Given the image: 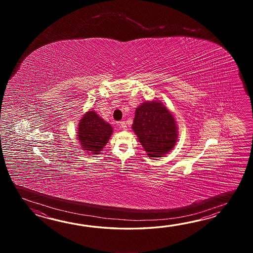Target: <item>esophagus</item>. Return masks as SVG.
Returning a JSON list of instances; mask_svg holds the SVG:
<instances>
[{"instance_id": "34e87169", "label": "esophagus", "mask_w": 253, "mask_h": 253, "mask_svg": "<svg viewBox=\"0 0 253 253\" xmlns=\"http://www.w3.org/2000/svg\"><path fill=\"white\" fill-rule=\"evenodd\" d=\"M119 126H120V127L122 129H126V124L125 121H121V122L119 123Z\"/></svg>"}]
</instances>
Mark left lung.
Listing matches in <instances>:
<instances>
[{
	"label": "left lung",
	"mask_w": 253,
	"mask_h": 253,
	"mask_svg": "<svg viewBox=\"0 0 253 253\" xmlns=\"http://www.w3.org/2000/svg\"><path fill=\"white\" fill-rule=\"evenodd\" d=\"M132 127L149 157H162L176 143L175 120L162 103L145 102L136 108Z\"/></svg>",
	"instance_id": "8db88e82"
}]
</instances>
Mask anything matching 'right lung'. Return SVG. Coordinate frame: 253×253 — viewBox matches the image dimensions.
<instances>
[{
    "instance_id": "add662e5",
    "label": "right lung",
    "mask_w": 253,
    "mask_h": 253,
    "mask_svg": "<svg viewBox=\"0 0 253 253\" xmlns=\"http://www.w3.org/2000/svg\"><path fill=\"white\" fill-rule=\"evenodd\" d=\"M113 132L112 126L100 119L94 111L85 114L79 125L78 138L82 149L89 151L93 155H98L104 145L108 143Z\"/></svg>"
}]
</instances>
